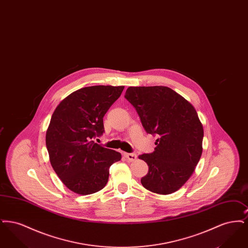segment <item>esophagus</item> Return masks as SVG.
Wrapping results in <instances>:
<instances>
[{"label":"esophagus","mask_w":248,"mask_h":248,"mask_svg":"<svg viewBox=\"0 0 248 248\" xmlns=\"http://www.w3.org/2000/svg\"><path fill=\"white\" fill-rule=\"evenodd\" d=\"M124 156L129 161V162H134V161H136V159H137V154H124Z\"/></svg>","instance_id":"esophagus-1"}]
</instances>
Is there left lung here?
Segmentation results:
<instances>
[{
    "label": "left lung",
    "mask_w": 248,
    "mask_h": 248,
    "mask_svg": "<svg viewBox=\"0 0 248 248\" xmlns=\"http://www.w3.org/2000/svg\"><path fill=\"white\" fill-rule=\"evenodd\" d=\"M124 97L137 109L146 132L158 136L154 153L139 156L149 166L143 187L163 195L177 191L202 153L203 128L196 109L167 86H130Z\"/></svg>",
    "instance_id": "left-lung-1"
}]
</instances>
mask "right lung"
Wrapping results in <instances>:
<instances>
[{"label":"right lung","instance_id":"obj_1","mask_svg":"<svg viewBox=\"0 0 248 248\" xmlns=\"http://www.w3.org/2000/svg\"><path fill=\"white\" fill-rule=\"evenodd\" d=\"M124 88L83 87L65 97L53 112L46 135L49 160L63 184L77 194L103 189L109 166L122 159L120 153L92 139L104 132L103 117Z\"/></svg>","mask_w":248,"mask_h":248}]
</instances>
